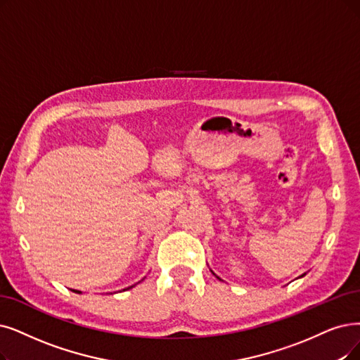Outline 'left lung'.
I'll use <instances>...</instances> for the list:
<instances>
[{"instance_id": "1", "label": "left lung", "mask_w": 360, "mask_h": 360, "mask_svg": "<svg viewBox=\"0 0 360 360\" xmlns=\"http://www.w3.org/2000/svg\"><path fill=\"white\" fill-rule=\"evenodd\" d=\"M211 271H212V270H211ZM217 278H219V276H217ZM219 279H220V278H219Z\"/></svg>"}]
</instances>
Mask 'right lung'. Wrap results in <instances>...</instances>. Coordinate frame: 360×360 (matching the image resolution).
<instances>
[{"label":"right lung","instance_id":"right-lung-1","mask_svg":"<svg viewBox=\"0 0 360 360\" xmlns=\"http://www.w3.org/2000/svg\"><path fill=\"white\" fill-rule=\"evenodd\" d=\"M130 288H133V286H130ZM130 288H127V290H130ZM75 291V290H74ZM75 292H79V291H75Z\"/></svg>","mask_w":360,"mask_h":360}]
</instances>
